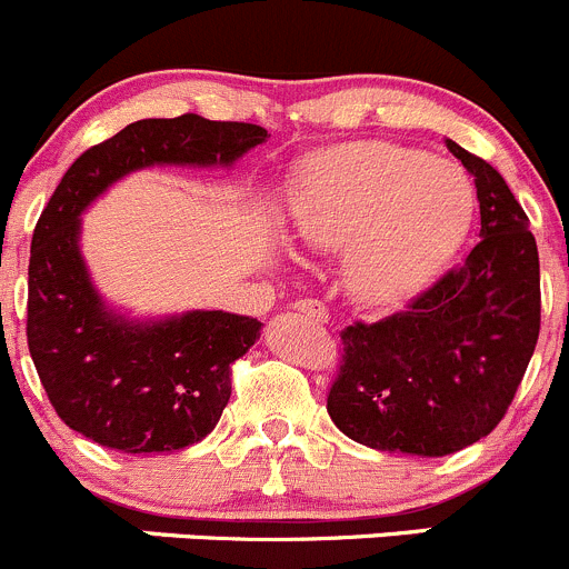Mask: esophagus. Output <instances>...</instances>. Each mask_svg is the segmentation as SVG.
Here are the masks:
<instances>
[{
  "label": "esophagus",
  "instance_id": "34e87169",
  "mask_svg": "<svg viewBox=\"0 0 569 569\" xmlns=\"http://www.w3.org/2000/svg\"><path fill=\"white\" fill-rule=\"evenodd\" d=\"M295 311L306 313L308 319L319 321V325H325V321L330 319V313H327V308L321 306L319 300H300V302H295Z\"/></svg>",
  "mask_w": 569,
  "mask_h": 569
}]
</instances>
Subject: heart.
<instances>
[{
  "mask_svg": "<svg viewBox=\"0 0 569 569\" xmlns=\"http://www.w3.org/2000/svg\"><path fill=\"white\" fill-rule=\"evenodd\" d=\"M468 176L380 140L338 142L297 164L280 226L297 248L341 250L349 297L396 308L432 286L473 226Z\"/></svg>",
  "mask_w": 569,
  "mask_h": 569,
  "instance_id": "heart-1",
  "label": "heart"
}]
</instances>
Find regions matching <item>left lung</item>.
<instances>
[{
	"label": "left lung",
	"mask_w": 569,
	"mask_h": 569,
	"mask_svg": "<svg viewBox=\"0 0 569 569\" xmlns=\"http://www.w3.org/2000/svg\"><path fill=\"white\" fill-rule=\"evenodd\" d=\"M476 183L479 244L407 311L347 327L332 423L377 451L446 457L490 435L539 338V256L501 173L455 140Z\"/></svg>",
	"instance_id": "1"
}]
</instances>
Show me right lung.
Returning a JSON list of instances; mask_svg holds the SVG:
<instances>
[{
    "label": "right lung",
    "instance_id": "1",
    "mask_svg": "<svg viewBox=\"0 0 569 569\" xmlns=\"http://www.w3.org/2000/svg\"><path fill=\"white\" fill-rule=\"evenodd\" d=\"M263 140L261 126L200 114L137 120L57 183L32 233L27 343L51 407L79 435L123 455L198 443L231 399V363L261 336V321L237 313H120L84 263L82 214L137 170L231 168Z\"/></svg>",
    "mask_w": 569,
    "mask_h": 569
}]
</instances>
